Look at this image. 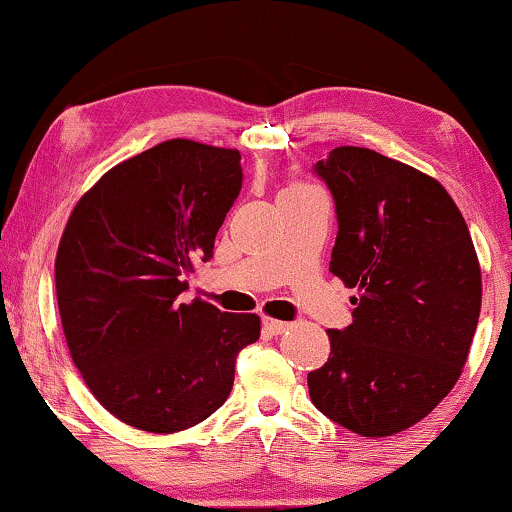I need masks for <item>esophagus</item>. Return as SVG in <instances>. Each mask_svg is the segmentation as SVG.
Masks as SVG:
<instances>
[{
    "mask_svg": "<svg viewBox=\"0 0 512 512\" xmlns=\"http://www.w3.org/2000/svg\"><path fill=\"white\" fill-rule=\"evenodd\" d=\"M286 328H289V324L286 321H279V319H263V333L270 335V338H277V335H282Z\"/></svg>",
    "mask_w": 512,
    "mask_h": 512,
    "instance_id": "34e87169",
    "label": "esophagus"
}]
</instances>
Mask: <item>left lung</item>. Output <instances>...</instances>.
<instances>
[{"instance_id":"1","label":"left lung","mask_w":512,"mask_h":512,"mask_svg":"<svg viewBox=\"0 0 512 512\" xmlns=\"http://www.w3.org/2000/svg\"><path fill=\"white\" fill-rule=\"evenodd\" d=\"M312 170L335 202L331 272L359 296L352 324L328 331L310 398L359 436H391L459 380L480 317L478 256L459 207L415 167L338 146Z\"/></svg>"}]
</instances>
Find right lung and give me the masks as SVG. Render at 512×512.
<instances>
[{"mask_svg":"<svg viewBox=\"0 0 512 512\" xmlns=\"http://www.w3.org/2000/svg\"><path fill=\"white\" fill-rule=\"evenodd\" d=\"M240 151L170 139L109 170L79 200L55 258L69 354L93 396L151 433L226 403L256 314L179 303L242 188Z\"/></svg>","mask_w":512,"mask_h":512,"instance_id":"obj_1","label":"right lung"}]
</instances>
